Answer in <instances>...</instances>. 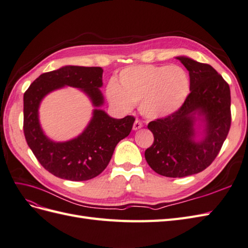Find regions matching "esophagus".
I'll return each instance as SVG.
<instances>
[{
  "instance_id": "34e87169",
  "label": "esophagus",
  "mask_w": 248,
  "mask_h": 248,
  "mask_svg": "<svg viewBox=\"0 0 248 248\" xmlns=\"http://www.w3.org/2000/svg\"><path fill=\"white\" fill-rule=\"evenodd\" d=\"M140 128H142V124H141V122L140 120H138V119H136L135 122H134V124H133V130H139Z\"/></svg>"
}]
</instances>
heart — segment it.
<instances>
[{
	"label": "heart",
	"instance_id": "heart-1",
	"mask_svg": "<svg viewBox=\"0 0 248 248\" xmlns=\"http://www.w3.org/2000/svg\"><path fill=\"white\" fill-rule=\"evenodd\" d=\"M189 92L187 73L179 66L139 65L122 70L117 84L107 88L108 98L122 112H130L139 104L140 112L150 119L173 114L185 103Z\"/></svg>",
	"mask_w": 248,
	"mask_h": 248
}]
</instances>
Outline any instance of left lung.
Returning <instances> with one entry per match:
<instances>
[{"mask_svg":"<svg viewBox=\"0 0 248 248\" xmlns=\"http://www.w3.org/2000/svg\"><path fill=\"white\" fill-rule=\"evenodd\" d=\"M189 73V90L178 110L149 123L154 142L144 157L157 174L181 178L204 170L217 157L232 124L231 90L224 78L208 63L178 56ZM206 116V136L193 140V115Z\"/></svg>","mask_w":248,"mask_h":248,"instance_id":"1","label":"left lung"}]
</instances>
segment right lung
<instances>
[{"label": "right lung", "mask_w": 248, "mask_h": 248, "mask_svg": "<svg viewBox=\"0 0 248 248\" xmlns=\"http://www.w3.org/2000/svg\"><path fill=\"white\" fill-rule=\"evenodd\" d=\"M100 67L66 66L41 74L24 93V135L43 168L62 179L85 181L98 176L109 164L116 144L130 134L134 116L112 118L95 109L87 129L66 142L47 138L39 123V107L46 94L63 86L82 89L95 107L104 103L99 91L103 86Z\"/></svg>", "instance_id": "right-lung-1"}]
</instances>
